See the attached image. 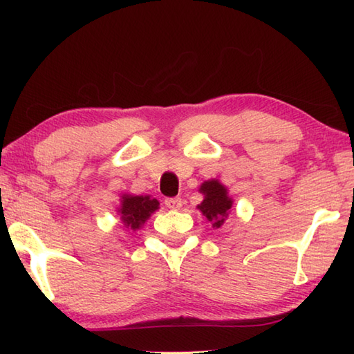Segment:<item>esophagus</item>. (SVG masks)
Masks as SVG:
<instances>
[{
    "instance_id": "obj_1",
    "label": "esophagus",
    "mask_w": 354,
    "mask_h": 354,
    "mask_svg": "<svg viewBox=\"0 0 354 354\" xmlns=\"http://www.w3.org/2000/svg\"><path fill=\"white\" fill-rule=\"evenodd\" d=\"M164 204L167 205L170 209H179L183 207V201H181V198H167L164 201Z\"/></svg>"
}]
</instances>
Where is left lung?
Masks as SVG:
<instances>
[{"instance_id": "left-lung-1", "label": "left lung", "mask_w": 354, "mask_h": 354, "mask_svg": "<svg viewBox=\"0 0 354 354\" xmlns=\"http://www.w3.org/2000/svg\"><path fill=\"white\" fill-rule=\"evenodd\" d=\"M199 192L204 194V201L198 205V209L207 217L208 222L213 223L214 228H221L232 207V199L228 196L227 187L217 179H209L201 185Z\"/></svg>"}]
</instances>
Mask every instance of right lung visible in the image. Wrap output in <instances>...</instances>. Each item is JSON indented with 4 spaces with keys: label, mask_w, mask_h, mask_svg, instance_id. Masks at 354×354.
I'll use <instances>...</instances> for the list:
<instances>
[{
    "label": "right lung",
    "mask_w": 354,
    "mask_h": 354,
    "mask_svg": "<svg viewBox=\"0 0 354 354\" xmlns=\"http://www.w3.org/2000/svg\"><path fill=\"white\" fill-rule=\"evenodd\" d=\"M160 208V202L150 196H132V194H123L120 201L118 214L126 228L132 231L140 230L152 213Z\"/></svg>",
    "instance_id": "obj_1"
}]
</instances>
